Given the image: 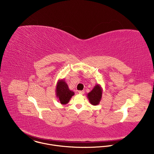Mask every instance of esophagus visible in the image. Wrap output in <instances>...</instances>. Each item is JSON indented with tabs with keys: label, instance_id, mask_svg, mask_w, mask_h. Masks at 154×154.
<instances>
[{
	"label": "esophagus",
	"instance_id": "34e87169",
	"mask_svg": "<svg viewBox=\"0 0 154 154\" xmlns=\"http://www.w3.org/2000/svg\"><path fill=\"white\" fill-rule=\"evenodd\" d=\"M79 94L83 95V94H85V91H79Z\"/></svg>",
	"mask_w": 154,
	"mask_h": 154
}]
</instances>
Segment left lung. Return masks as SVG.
<instances>
[{
	"instance_id": "8db88e82",
	"label": "left lung",
	"mask_w": 154,
	"mask_h": 154,
	"mask_svg": "<svg viewBox=\"0 0 154 154\" xmlns=\"http://www.w3.org/2000/svg\"><path fill=\"white\" fill-rule=\"evenodd\" d=\"M102 95V88L99 85H96L91 92L88 94V98L91 104L97 105L99 103Z\"/></svg>"
}]
</instances>
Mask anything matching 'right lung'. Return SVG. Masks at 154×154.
<instances>
[{"label":"right lung","mask_w":154,"mask_h":154,"mask_svg":"<svg viewBox=\"0 0 154 154\" xmlns=\"http://www.w3.org/2000/svg\"><path fill=\"white\" fill-rule=\"evenodd\" d=\"M74 93L69 89V87L64 80H60L57 83L56 96L63 105L67 104Z\"/></svg>","instance_id":"add662e5"}]
</instances>
